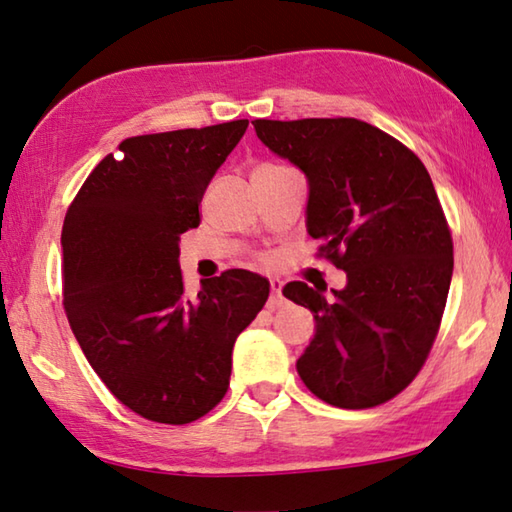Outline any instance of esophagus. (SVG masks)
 <instances>
[{"label":"esophagus","mask_w":512,"mask_h":512,"mask_svg":"<svg viewBox=\"0 0 512 512\" xmlns=\"http://www.w3.org/2000/svg\"><path fill=\"white\" fill-rule=\"evenodd\" d=\"M282 282L280 280H271V298H268V307L277 309L282 307Z\"/></svg>","instance_id":"1"}]
</instances>
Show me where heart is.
Masks as SVG:
<instances>
[{
	"mask_svg": "<svg viewBox=\"0 0 512 512\" xmlns=\"http://www.w3.org/2000/svg\"><path fill=\"white\" fill-rule=\"evenodd\" d=\"M264 167H273V164H264Z\"/></svg>",
	"mask_w": 512,
	"mask_h": 512,
	"instance_id": "1",
	"label": "heart"
}]
</instances>
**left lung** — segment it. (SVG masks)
I'll return each mask as SVG.
<instances>
[{
    "instance_id": "left-lung-1",
    "label": "left lung",
    "mask_w": 512,
    "mask_h": 512,
    "mask_svg": "<svg viewBox=\"0 0 512 512\" xmlns=\"http://www.w3.org/2000/svg\"><path fill=\"white\" fill-rule=\"evenodd\" d=\"M268 149L305 171L307 230L318 255L348 273L325 296L289 282L316 334L296 368L339 409H370L402 393L427 361L454 271L452 232L418 155L361 119H255Z\"/></svg>"
}]
</instances>
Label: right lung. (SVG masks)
Returning a JSON list of instances; mask_svg holds the SVG:
<instances>
[{
	"instance_id": "right-lung-1",
	"label": "right lung",
	"mask_w": 512,
	"mask_h": 512,
	"mask_svg": "<svg viewBox=\"0 0 512 512\" xmlns=\"http://www.w3.org/2000/svg\"><path fill=\"white\" fill-rule=\"evenodd\" d=\"M248 119L128 137L85 180L63 223V307L108 391L146 420L187 424L230 386L232 348L268 280L230 268L189 298L178 241Z\"/></svg>"
}]
</instances>
